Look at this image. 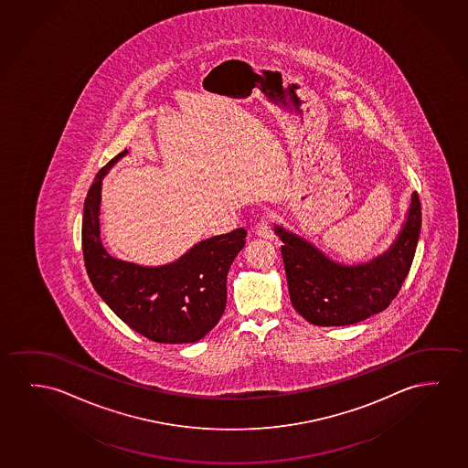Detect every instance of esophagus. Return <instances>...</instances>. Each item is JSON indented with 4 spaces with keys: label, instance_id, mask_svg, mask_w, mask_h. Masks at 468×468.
Masks as SVG:
<instances>
[{
    "label": "esophagus",
    "instance_id": "esophagus-1",
    "mask_svg": "<svg viewBox=\"0 0 468 468\" xmlns=\"http://www.w3.org/2000/svg\"><path fill=\"white\" fill-rule=\"evenodd\" d=\"M255 232L257 236L263 239L274 238V230H272V217L271 215H264L260 218L257 226H255Z\"/></svg>",
    "mask_w": 468,
    "mask_h": 468
}]
</instances>
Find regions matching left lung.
I'll return each instance as SVG.
<instances>
[{"mask_svg": "<svg viewBox=\"0 0 468 468\" xmlns=\"http://www.w3.org/2000/svg\"><path fill=\"white\" fill-rule=\"evenodd\" d=\"M421 207L412 192L393 244L367 263L342 264L310 240L276 224L290 302L314 325H351L385 310L408 277L420 238Z\"/></svg>", "mask_w": 468, "mask_h": 468, "instance_id": "1", "label": "left lung"}]
</instances>
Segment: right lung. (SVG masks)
Returning <instances> with one entry per match:
<instances>
[{
    "label": "right lung",
    "mask_w": 468,
    "mask_h": 468,
    "mask_svg": "<svg viewBox=\"0 0 468 468\" xmlns=\"http://www.w3.org/2000/svg\"><path fill=\"white\" fill-rule=\"evenodd\" d=\"M128 151L99 170L83 207L81 244L86 272L98 295L117 316L152 342L194 343L223 316L228 271L244 249V228L205 239L162 266L113 258L101 242L102 179Z\"/></svg>",
    "instance_id": "add662e5"
}]
</instances>
